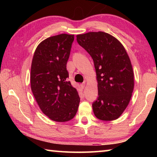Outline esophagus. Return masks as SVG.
I'll return each instance as SVG.
<instances>
[{
	"label": "esophagus",
	"instance_id": "esophagus-1",
	"mask_svg": "<svg viewBox=\"0 0 157 157\" xmlns=\"http://www.w3.org/2000/svg\"><path fill=\"white\" fill-rule=\"evenodd\" d=\"M80 86H81V87L82 89H84V87H85V86H86V82H83V83H82L81 84H80Z\"/></svg>",
	"mask_w": 157,
	"mask_h": 157
}]
</instances>
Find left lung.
Returning <instances> with one entry per match:
<instances>
[{"label":"left lung","instance_id":"left-lung-1","mask_svg":"<svg viewBox=\"0 0 157 157\" xmlns=\"http://www.w3.org/2000/svg\"><path fill=\"white\" fill-rule=\"evenodd\" d=\"M77 41L94 62L98 98L93 103L96 118L102 121L118 118L131 100L134 86L129 57L120 41L104 32L78 34Z\"/></svg>","mask_w":157,"mask_h":157}]
</instances>
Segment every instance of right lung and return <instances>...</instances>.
<instances>
[{
	"label": "right lung",
	"instance_id": "1",
	"mask_svg": "<svg viewBox=\"0 0 157 157\" xmlns=\"http://www.w3.org/2000/svg\"><path fill=\"white\" fill-rule=\"evenodd\" d=\"M73 34L48 37L38 45L32 61L31 89L39 108L52 121L74 118L79 104L78 92L68 81L66 63Z\"/></svg>",
	"mask_w": 157,
	"mask_h": 157
}]
</instances>
